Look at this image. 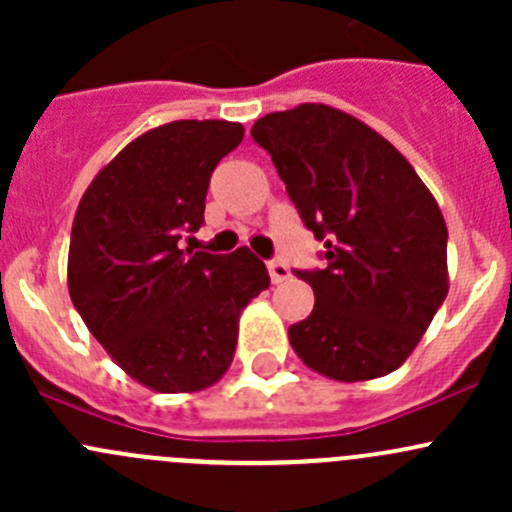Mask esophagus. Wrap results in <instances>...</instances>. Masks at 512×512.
<instances>
[{
  "label": "esophagus",
  "instance_id": "obj_1",
  "mask_svg": "<svg viewBox=\"0 0 512 512\" xmlns=\"http://www.w3.org/2000/svg\"><path fill=\"white\" fill-rule=\"evenodd\" d=\"M267 270H270V277H272V285H282V282L289 280V267L282 265L280 260L270 262L267 265Z\"/></svg>",
  "mask_w": 512,
  "mask_h": 512
}]
</instances>
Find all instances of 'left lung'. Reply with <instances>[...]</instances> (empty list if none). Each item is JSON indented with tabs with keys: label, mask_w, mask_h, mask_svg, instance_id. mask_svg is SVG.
I'll return each instance as SVG.
<instances>
[{
	"label": "left lung",
	"mask_w": 512,
	"mask_h": 512,
	"mask_svg": "<svg viewBox=\"0 0 512 512\" xmlns=\"http://www.w3.org/2000/svg\"><path fill=\"white\" fill-rule=\"evenodd\" d=\"M272 156L327 267L297 272L314 309L289 344L317 374L369 381L399 369L448 294L446 220L411 163L381 133L327 103L262 116Z\"/></svg>",
	"instance_id": "1"
}]
</instances>
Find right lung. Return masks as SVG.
<instances>
[{
    "mask_svg": "<svg viewBox=\"0 0 512 512\" xmlns=\"http://www.w3.org/2000/svg\"><path fill=\"white\" fill-rule=\"evenodd\" d=\"M232 121H173L108 160L76 208L66 280L76 312L131 379L160 394L218 384L240 314L270 287L265 262L180 250L203 225L215 165L240 146Z\"/></svg>",
    "mask_w": 512,
    "mask_h": 512,
    "instance_id": "right-lung-1",
    "label": "right lung"
}]
</instances>
